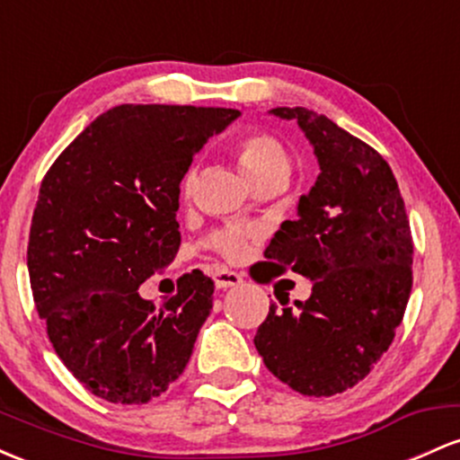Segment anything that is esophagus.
I'll return each mask as SVG.
<instances>
[{
    "label": "esophagus",
    "mask_w": 460,
    "mask_h": 460,
    "mask_svg": "<svg viewBox=\"0 0 460 460\" xmlns=\"http://www.w3.org/2000/svg\"><path fill=\"white\" fill-rule=\"evenodd\" d=\"M214 281L218 289H229V288H237V285L244 281V279H242L240 272L229 270V268H218L214 274Z\"/></svg>",
    "instance_id": "esophagus-1"
}]
</instances>
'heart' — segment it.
<instances>
[{
	"mask_svg": "<svg viewBox=\"0 0 460 460\" xmlns=\"http://www.w3.org/2000/svg\"><path fill=\"white\" fill-rule=\"evenodd\" d=\"M234 153L242 172L252 183H260L268 177H285L289 171V155L285 146L263 131H251V134L237 138ZM192 186L194 175L190 172L183 179V192H192ZM212 244L216 251H220L226 257H240L246 248V234L240 229H225L214 235Z\"/></svg>",
	"mask_w": 460,
	"mask_h": 460,
	"instance_id": "1",
	"label": "heart"
}]
</instances>
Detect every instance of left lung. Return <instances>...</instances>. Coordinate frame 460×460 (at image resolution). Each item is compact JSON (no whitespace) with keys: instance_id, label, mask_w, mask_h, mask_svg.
<instances>
[{"instance_id":"left-lung-1","label":"left lung","mask_w":460,"mask_h":460,"mask_svg":"<svg viewBox=\"0 0 460 460\" xmlns=\"http://www.w3.org/2000/svg\"><path fill=\"white\" fill-rule=\"evenodd\" d=\"M296 120L320 175L266 248L272 266L307 277L296 309L270 305L255 348L279 381L305 395L355 387L392 346L413 285V237L392 168L378 151L307 108Z\"/></svg>"}]
</instances>
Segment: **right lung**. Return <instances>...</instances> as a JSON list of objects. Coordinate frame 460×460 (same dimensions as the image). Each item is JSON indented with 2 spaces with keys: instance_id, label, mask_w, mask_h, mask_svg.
Returning <instances> with one entry per match:
<instances>
[{
  "instance_id": "1",
  "label": "right lung",
  "mask_w": 460,
  "mask_h": 460,
  "mask_svg": "<svg viewBox=\"0 0 460 460\" xmlns=\"http://www.w3.org/2000/svg\"><path fill=\"white\" fill-rule=\"evenodd\" d=\"M240 112L116 105L51 164L30 226L36 311L68 372L114 404H145L177 381L212 311L214 281L183 274L162 309L138 294L175 260L179 183L209 136Z\"/></svg>"
}]
</instances>
